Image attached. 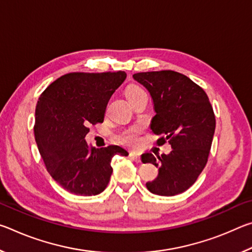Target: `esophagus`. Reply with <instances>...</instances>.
Segmentation results:
<instances>
[{"label": "esophagus", "mask_w": 252, "mask_h": 252, "mask_svg": "<svg viewBox=\"0 0 252 252\" xmlns=\"http://www.w3.org/2000/svg\"><path fill=\"white\" fill-rule=\"evenodd\" d=\"M129 157H130V159H132L133 161H135V162H141V158H140V156L139 155H136V153H133V152H131L130 155H129Z\"/></svg>", "instance_id": "esophagus-1"}]
</instances>
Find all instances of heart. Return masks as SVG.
I'll return each mask as SVG.
<instances>
[{
  "mask_svg": "<svg viewBox=\"0 0 252 252\" xmlns=\"http://www.w3.org/2000/svg\"><path fill=\"white\" fill-rule=\"evenodd\" d=\"M143 93H146V91H144L142 88L138 87V85H131V87L127 88L126 91V97L129 99V101H132L135 99L136 96L143 94ZM140 133H141V127L131 126L129 129L122 132L120 136H119V140H120V142L122 144H125V146L134 148L139 144Z\"/></svg>",
  "mask_w": 252,
  "mask_h": 252,
  "instance_id": "heart-1",
  "label": "heart"
}]
</instances>
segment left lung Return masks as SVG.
I'll use <instances>...</instances> for the list:
<instances>
[{"label": "left lung", "instance_id": "1", "mask_svg": "<svg viewBox=\"0 0 252 252\" xmlns=\"http://www.w3.org/2000/svg\"><path fill=\"white\" fill-rule=\"evenodd\" d=\"M133 79L148 89L156 116L151 130L161 135L158 146L171 144L169 155L144 153L143 163L159 168L147 183L150 192L171 197L185 192L206 167L216 129V117L207 93L185 74L176 71L140 72Z\"/></svg>", "mask_w": 252, "mask_h": 252}]
</instances>
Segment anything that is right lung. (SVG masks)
<instances>
[{"label": "right lung", "instance_id": "obj_1", "mask_svg": "<svg viewBox=\"0 0 252 252\" xmlns=\"http://www.w3.org/2000/svg\"><path fill=\"white\" fill-rule=\"evenodd\" d=\"M123 71L60 76L42 92L35 109L34 135L45 168L63 189L79 195L103 191L112 174L111 160L125 149H95L85 142L89 126L102 123L111 95L123 83Z\"/></svg>", "mask_w": 252, "mask_h": 252}]
</instances>
